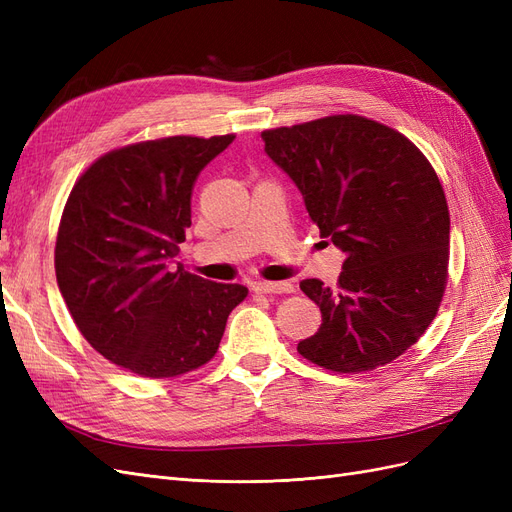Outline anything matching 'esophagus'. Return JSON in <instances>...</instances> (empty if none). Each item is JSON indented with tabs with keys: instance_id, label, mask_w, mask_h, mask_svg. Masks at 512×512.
<instances>
[{
	"instance_id": "1",
	"label": "esophagus",
	"mask_w": 512,
	"mask_h": 512,
	"mask_svg": "<svg viewBox=\"0 0 512 512\" xmlns=\"http://www.w3.org/2000/svg\"><path fill=\"white\" fill-rule=\"evenodd\" d=\"M252 288L254 292H260V294H288L294 290L290 282H254Z\"/></svg>"
}]
</instances>
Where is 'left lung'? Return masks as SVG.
<instances>
[{"instance_id":"1","label":"left lung","mask_w":512,"mask_h":512,"mask_svg":"<svg viewBox=\"0 0 512 512\" xmlns=\"http://www.w3.org/2000/svg\"><path fill=\"white\" fill-rule=\"evenodd\" d=\"M322 239L346 254L337 286L303 280L322 312L303 359L339 374L395 361L436 318L448 277L451 215L436 170L397 130L331 115L262 132Z\"/></svg>"}]
</instances>
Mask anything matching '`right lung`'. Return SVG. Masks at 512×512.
<instances>
[{"mask_svg":"<svg viewBox=\"0 0 512 512\" xmlns=\"http://www.w3.org/2000/svg\"><path fill=\"white\" fill-rule=\"evenodd\" d=\"M232 141L168 136L113 149L68 196L55 243L59 292L91 348L132 374L175 378L209 363L247 297L241 284L175 267L194 181Z\"/></svg>","mask_w":512,"mask_h":512,"instance_id":"obj_1","label":"right lung"}]
</instances>
